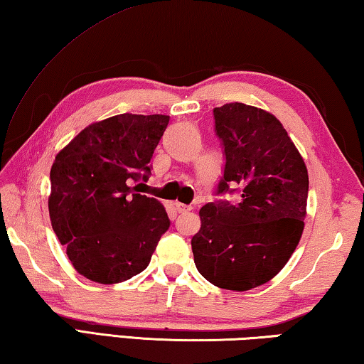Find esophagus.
Returning a JSON list of instances; mask_svg holds the SVG:
<instances>
[{
  "instance_id": "obj_1",
  "label": "esophagus",
  "mask_w": 364,
  "mask_h": 364,
  "mask_svg": "<svg viewBox=\"0 0 364 364\" xmlns=\"http://www.w3.org/2000/svg\"><path fill=\"white\" fill-rule=\"evenodd\" d=\"M175 208H176L178 213H186V212H189L193 207L186 205V204H181V202H175Z\"/></svg>"
}]
</instances>
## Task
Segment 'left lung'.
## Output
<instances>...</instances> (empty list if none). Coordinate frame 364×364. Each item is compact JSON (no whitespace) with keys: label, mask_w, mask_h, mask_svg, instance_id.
I'll use <instances>...</instances> for the list:
<instances>
[{"label":"left lung","mask_w":364,"mask_h":364,"mask_svg":"<svg viewBox=\"0 0 364 364\" xmlns=\"http://www.w3.org/2000/svg\"><path fill=\"white\" fill-rule=\"evenodd\" d=\"M225 149L217 194L241 193L236 205L208 202L191 241L196 268L213 286L250 291L284 268L304 232L308 171L273 114L242 102L213 109Z\"/></svg>","instance_id":"8db88e82"}]
</instances>
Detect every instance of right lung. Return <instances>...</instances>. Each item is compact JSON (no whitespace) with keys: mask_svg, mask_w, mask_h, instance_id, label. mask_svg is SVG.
<instances>
[{"mask_svg":"<svg viewBox=\"0 0 364 364\" xmlns=\"http://www.w3.org/2000/svg\"><path fill=\"white\" fill-rule=\"evenodd\" d=\"M168 115L120 114L91 123L54 160L49 218L80 274L117 284L147 268L168 215L138 193Z\"/></svg>","mask_w":364,"mask_h":364,"instance_id":"right-lung-1","label":"right lung"}]
</instances>
